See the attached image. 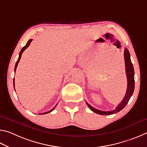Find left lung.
Masks as SVG:
<instances>
[{
  "label": "left lung",
  "instance_id": "1",
  "mask_svg": "<svg viewBox=\"0 0 147 147\" xmlns=\"http://www.w3.org/2000/svg\"><path fill=\"white\" fill-rule=\"evenodd\" d=\"M124 61H125V67H126V77H127V89H126V93L125 94L123 100L121 102V103L116 107L115 109L109 111H100L92 107L91 105L86 102L87 105L90 108L93 112L100 114V115H111V114L115 113L117 112L120 111L121 109H123L126 104L128 102L130 97L132 95L134 90V87H135V82H134V70L132 63H131L130 59V55L128 50L125 48L124 51Z\"/></svg>",
  "mask_w": 147,
  "mask_h": 147
}]
</instances>
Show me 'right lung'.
<instances>
[{
	"label": "right lung",
	"mask_w": 147,
	"mask_h": 147,
	"mask_svg": "<svg viewBox=\"0 0 147 147\" xmlns=\"http://www.w3.org/2000/svg\"><path fill=\"white\" fill-rule=\"evenodd\" d=\"M32 41V39H29L28 40V41L27 42V43H26V45L25 46H24L23 49H21V51H20V53H19V58H18V59H17V62H16V66H15V72H16V69H17V65H18V63H19V60H20V59H21V55H22V54H23V51H24V50H25L27 47H28L29 45H30V43H31V41ZM13 83H14V80H13ZM14 89H15V88H14ZM56 107V106H55ZM55 107H54V108H53V109H51V110H50V111H47V112H45V113H41V115H43V114H47V113H50V112H51L53 110H54V109L55 108Z\"/></svg>",
	"instance_id": "1"
}]
</instances>
